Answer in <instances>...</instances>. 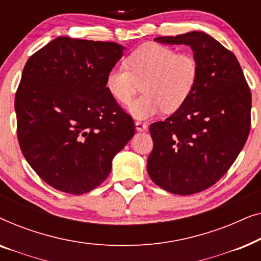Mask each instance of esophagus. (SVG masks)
<instances>
[{
    "instance_id": "esophagus-1",
    "label": "esophagus",
    "mask_w": 261,
    "mask_h": 261,
    "mask_svg": "<svg viewBox=\"0 0 261 261\" xmlns=\"http://www.w3.org/2000/svg\"><path fill=\"white\" fill-rule=\"evenodd\" d=\"M135 127H137V130L139 132H144L147 129V124L145 122H141V121H137V122H135Z\"/></svg>"
}]
</instances>
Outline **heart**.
Instances as JSON below:
<instances>
[{
  "label": "heart",
  "mask_w": 261,
  "mask_h": 261,
  "mask_svg": "<svg viewBox=\"0 0 261 261\" xmlns=\"http://www.w3.org/2000/svg\"><path fill=\"white\" fill-rule=\"evenodd\" d=\"M126 67L114 66L106 76V88L117 102L127 105L139 90L140 97L129 106L138 119L155 115L164 109L172 113L187 102L197 84L199 64L191 53H178L160 44H145L124 60Z\"/></svg>",
  "instance_id": "b5f03b06"
}]
</instances>
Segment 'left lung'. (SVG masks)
Returning a JSON list of instances; mask_svg holds the SVG:
<instances>
[{
	"label": "left lung",
	"instance_id": "8db88e82",
	"mask_svg": "<svg viewBox=\"0 0 261 261\" xmlns=\"http://www.w3.org/2000/svg\"><path fill=\"white\" fill-rule=\"evenodd\" d=\"M188 45L199 64L197 84L172 115L149 126L151 179L164 190L192 195L222 178L247 140L252 95L233 52L203 32L155 38Z\"/></svg>",
	"mask_w": 261,
	"mask_h": 261
}]
</instances>
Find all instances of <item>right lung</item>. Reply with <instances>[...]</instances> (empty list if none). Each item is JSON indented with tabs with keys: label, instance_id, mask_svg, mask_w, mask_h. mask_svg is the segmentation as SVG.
I'll return each instance as SVG.
<instances>
[{
	"label": "right lung",
	"instance_id": "right-lung-1",
	"mask_svg": "<svg viewBox=\"0 0 261 261\" xmlns=\"http://www.w3.org/2000/svg\"><path fill=\"white\" fill-rule=\"evenodd\" d=\"M123 47L59 37L30 57L15 94L17 140L39 177L82 195L103 183L135 133L129 114L106 88Z\"/></svg>",
	"mask_w": 261,
	"mask_h": 261
}]
</instances>
